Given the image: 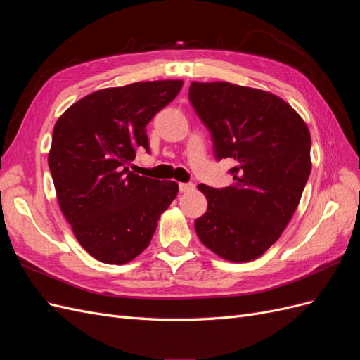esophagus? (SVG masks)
Segmentation results:
<instances>
[{
    "mask_svg": "<svg viewBox=\"0 0 360 360\" xmlns=\"http://www.w3.org/2000/svg\"><path fill=\"white\" fill-rule=\"evenodd\" d=\"M193 188H195L193 183H179L180 192H189V191H192Z\"/></svg>",
    "mask_w": 360,
    "mask_h": 360,
    "instance_id": "1",
    "label": "esophagus"
}]
</instances>
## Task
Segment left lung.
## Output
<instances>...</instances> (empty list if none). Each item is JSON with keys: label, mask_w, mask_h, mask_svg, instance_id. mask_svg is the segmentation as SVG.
Masks as SVG:
<instances>
[{"label": "left lung", "mask_w": 360, "mask_h": 360, "mask_svg": "<svg viewBox=\"0 0 360 360\" xmlns=\"http://www.w3.org/2000/svg\"><path fill=\"white\" fill-rule=\"evenodd\" d=\"M189 101L209 129L214 158L236 162L231 186L198 184L209 205L195 231L228 261L255 259L297 209L311 174L309 130L281 97L249 86L192 82Z\"/></svg>", "instance_id": "8db88e82"}]
</instances>
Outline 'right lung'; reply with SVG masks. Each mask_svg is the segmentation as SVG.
<instances>
[{"instance_id": "1", "label": "right lung", "mask_w": 360, "mask_h": 360, "mask_svg": "<svg viewBox=\"0 0 360 360\" xmlns=\"http://www.w3.org/2000/svg\"><path fill=\"white\" fill-rule=\"evenodd\" d=\"M183 81L135 82L94 91L53 127L48 156L60 209L81 246L106 264H124L153 237L177 197L176 181L129 171L138 150L150 153L146 127L176 99Z\"/></svg>"}]
</instances>
